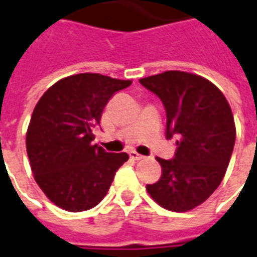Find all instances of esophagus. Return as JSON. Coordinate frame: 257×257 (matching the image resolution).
<instances>
[{
	"label": "esophagus",
	"instance_id": "esophagus-1",
	"mask_svg": "<svg viewBox=\"0 0 257 257\" xmlns=\"http://www.w3.org/2000/svg\"><path fill=\"white\" fill-rule=\"evenodd\" d=\"M129 156H131V158H133V160H137V161H140V160H144V158H145L143 154L137 153L136 150H131V152H129Z\"/></svg>",
	"mask_w": 257,
	"mask_h": 257
}]
</instances>
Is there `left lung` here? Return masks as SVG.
<instances>
[{
	"label": "left lung",
	"instance_id": "8db88e82",
	"mask_svg": "<svg viewBox=\"0 0 257 257\" xmlns=\"http://www.w3.org/2000/svg\"><path fill=\"white\" fill-rule=\"evenodd\" d=\"M140 83L164 103L166 139L177 137L174 158L157 157L161 178L148 193L166 210L190 211L218 189L230 164L236 137L230 104L215 84L190 72L165 71Z\"/></svg>",
	"mask_w": 257,
	"mask_h": 257
}]
</instances>
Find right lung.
I'll list each match as a JSON object with an SVG mask.
<instances>
[{
  "label": "right lung",
  "instance_id": "1",
  "mask_svg": "<svg viewBox=\"0 0 257 257\" xmlns=\"http://www.w3.org/2000/svg\"><path fill=\"white\" fill-rule=\"evenodd\" d=\"M132 84L100 74L60 79L35 105L26 133V150L35 182L50 201L71 212L99 204L126 153L93 145L92 131L114 92Z\"/></svg>",
  "mask_w": 257,
  "mask_h": 257
}]
</instances>
